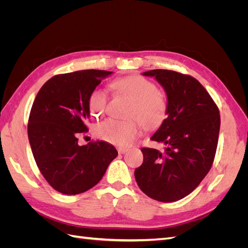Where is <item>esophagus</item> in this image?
Returning a JSON list of instances; mask_svg holds the SVG:
<instances>
[{
    "label": "esophagus",
    "instance_id": "obj_1",
    "mask_svg": "<svg viewBox=\"0 0 248 248\" xmlns=\"http://www.w3.org/2000/svg\"><path fill=\"white\" fill-rule=\"evenodd\" d=\"M127 151H128V149H126V148H118V153L119 154H124Z\"/></svg>",
    "mask_w": 248,
    "mask_h": 248
}]
</instances>
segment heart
Instances as JSON below:
<instances>
[{
	"instance_id": "1",
	"label": "heart",
	"mask_w": 248,
	"mask_h": 248,
	"mask_svg": "<svg viewBox=\"0 0 248 248\" xmlns=\"http://www.w3.org/2000/svg\"><path fill=\"white\" fill-rule=\"evenodd\" d=\"M111 88L132 101L128 117L138 119L147 128L159 126L166 118L168 109L166 95L157 89L153 81L140 76H131L115 80ZM88 103L92 116L102 117L108 103L106 90L95 88L89 96ZM140 125L137 120L120 121L107 119L96 127V133L100 139L120 147L130 146L140 136Z\"/></svg>"
}]
</instances>
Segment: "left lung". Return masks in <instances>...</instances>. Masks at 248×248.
Wrapping results in <instances>:
<instances>
[{
    "label": "left lung",
    "instance_id": "8db88e82",
    "mask_svg": "<svg viewBox=\"0 0 248 248\" xmlns=\"http://www.w3.org/2000/svg\"><path fill=\"white\" fill-rule=\"evenodd\" d=\"M162 86L168 118L151 137L163 151L142 148V164L134 170L140 190L153 200L170 202L188 196L212 167L218 142V108L200 81L166 69L146 71Z\"/></svg>",
    "mask_w": 248,
    "mask_h": 248
}]
</instances>
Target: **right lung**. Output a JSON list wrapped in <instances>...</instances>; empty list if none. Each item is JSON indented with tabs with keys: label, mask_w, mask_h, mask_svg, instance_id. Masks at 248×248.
Instances as JSON below:
<instances>
[{
	"label": "right lung",
	"mask_w": 248,
	"mask_h": 248,
	"mask_svg": "<svg viewBox=\"0 0 248 248\" xmlns=\"http://www.w3.org/2000/svg\"><path fill=\"white\" fill-rule=\"evenodd\" d=\"M111 71L79 70L58 74L37 94L28 124V137L37 167L48 184L64 194L92 188L118 152L107 141L79 146L78 136L88 130L89 96Z\"/></svg>",
	"instance_id": "right-lung-1"
}]
</instances>
